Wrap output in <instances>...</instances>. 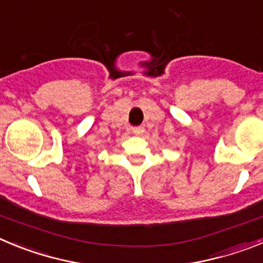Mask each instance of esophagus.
Instances as JSON below:
<instances>
[{"label": "esophagus", "instance_id": "1", "mask_svg": "<svg viewBox=\"0 0 263 263\" xmlns=\"http://www.w3.org/2000/svg\"><path fill=\"white\" fill-rule=\"evenodd\" d=\"M145 132V129H143V126H136L133 127V133L136 134V136H141V134Z\"/></svg>", "mask_w": 263, "mask_h": 263}]
</instances>
